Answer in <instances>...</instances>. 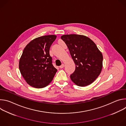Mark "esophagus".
<instances>
[{"label":"esophagus","instance_id":"1","mask_svg":"<svg viewBox=\"0 0 126 126\" xmlns=\"http://www.w3.org/2000/svg\"><path fill=\"white\" fill-rule=\"evenodd\" d=\"M64 64H62L60 66V68H64Z\"/></svg>","mask_w":126,"mask_h":126}]
</instances>
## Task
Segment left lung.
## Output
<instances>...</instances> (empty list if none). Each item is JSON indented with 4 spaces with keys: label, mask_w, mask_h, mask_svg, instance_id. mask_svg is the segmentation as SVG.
<instances>
[{
    "label": "left lung",
    "mask_w": 126,
    "mask_h": 126,
    "mask_svg": "<svg viewBox=\"0 0 126 126\" xmlns=\"http://www.w3.org/2000/svg\"><path fill=\"white\" fill-rule=\"evenodd\" d=\"M61 38L67 45L76 66L70 75L71 80L81 87L92 83L102 71L101 52L91 39L84 35H64Z\"/></svg>",
    "instance_id": "obj_1"
}]
</instances>
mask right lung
I'll use <instances>...</instances> for the list:
<instances>
[{
	"label": "right lung",
	"instance_id": "right-lung-1",
	"mask_svg": "<svg viewBox=\"0 0 126 126\" xmlns=\"http://www.w3.org/2000/svg\"><path fill=\"white\" fill-rule=\"evenodd\" d=\"M57 36L45 35L35 38L24 48L20 58V73L30 86L36 88L47 86L52 81L57 70L52 64L50 48Z\"/></svg>",
	"mask_w": 126,
	"mask_h": 126
}]
</instances>
